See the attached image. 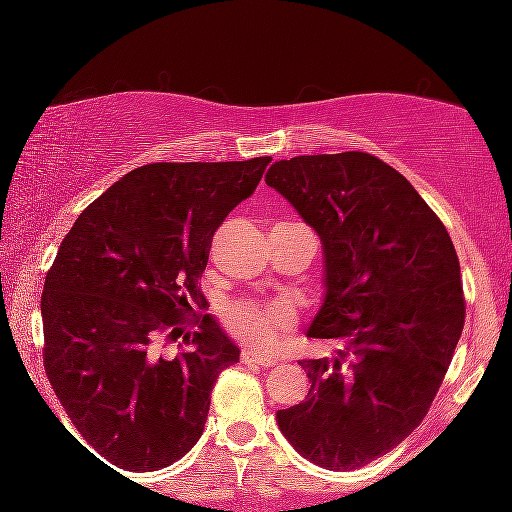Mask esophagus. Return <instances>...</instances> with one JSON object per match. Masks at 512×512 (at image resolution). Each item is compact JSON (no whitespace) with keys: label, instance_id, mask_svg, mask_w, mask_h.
<instances>
[{"label":"esophagus","instance_id":"1","mask_svg":"<svg viewBox=\"0 0 512 512\" xmlns=\"http://www.w3.org/2000/svg\"><path fill=\"white\" fill-rule=\"evenodd\" d=\"M240 361L248 363V366H260V368L276 366V358L260 356V354H255V351H252V349H243V354H240Z\"/></svg>","mask_w":512,"mask_h":512}]
</instances>
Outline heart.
Here are the masks:
<instances>
[{"instance_id":"heart-1","label":"heart","mask_w":512,"mask_h":512,"mask_svg":"<svg viewBox=\"0 0 512 512\" xmlns=\"http://www.w3.org/2000/svg\"><path fill=\"white\" fill-rule=\"evenodd\" d=\"M223 327L240 342L267 349L276 342L281 330L291 327L293 310L286 303L233 301L221 310Z\"/></svg>"}]
</instances>
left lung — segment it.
Here are the masks:
<instances>
[{
  "mask_svg": "<svg viewBox=\"0 0 512 512\" xmlns=\"http://www.w3.org/2000/svg\"><path fill=\"white\" fill-rule=\"evenodd\" d=\"M267 185L322 240L325 303L308 337L305 402L276 411L305 460L358 469L424 421L464 327L460 260L443 221L411 182L363 151L276 161Z\"/></svg>",
  "mask_w": 512,
  "mask_h": 512,
  "instance_id": "1",
  "label": "left lung"
}]
</instances>
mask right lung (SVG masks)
I'll use <instances>...</instances> for the list:
<instances>
[{
    "label": "right lung",
    "instance_id": "1",
    "mask_svg": "<svg viewBox=\"0 0 512 512\" xmlns=\"http://www.w3.org/2000/svg\"><path fill=\"white\" fill-rule=\"evenodd\" d=\"M269 156L223 163H149L91 202L45 276L43 363L52 390L103 464L154 472L204 431L209 399L240 349L211 315L175 337L207 269L211 238L255 192Z\"/></svg>",
    "mask_w": 512,
    "mask_h": 512
}]
</instances>
